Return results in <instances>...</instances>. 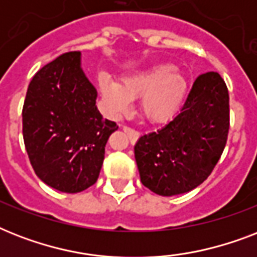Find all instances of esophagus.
Listing matches in <instances>:
<instances>
[{"label":"esophagus","mask_w":257,"mask_h":257,"mask_svg":"<svg viewBox=\"0 0 257 257\" xmlns=\"http://www.w3.org/2000/svg\"><path fill=\"white\" fill-rule=\"evenodd\" d=\"M122 131L126 133V136L129 137L131 143H136V140L139 139V136H140V133L137 132V131H135V129L129 128V126H122Z\"/></svg>","instance_id":"obj_1"}]
</instances>
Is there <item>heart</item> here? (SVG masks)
<instances>
[{
    "mask_svg": "<svg viewBox=\"0 0 257 257\" xmlns=\"http://www.w3.org/2000/svg\"><path fill=\"white\" fill-rule=\"evenodd\" d=\"M100 89L112 116H120L131 106L132 98L141 97L143 116L153 124L172 120L183 106L188 80L172 64H159L129 74L117 82L101 74Z\"/></svg>",
    "mask_w": 257,
    "mask_h": 257,
    "instance_id": "heart-1",
    "label": "heart"
}]
</instances>
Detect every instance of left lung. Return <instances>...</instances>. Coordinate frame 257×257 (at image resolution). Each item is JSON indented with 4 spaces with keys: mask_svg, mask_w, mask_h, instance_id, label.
Returning <instances> with one entry per match:
<instances>
[{
    "mask_svg": "<svg viewBox=\"0 0 257 257\" xmlns=\"http://www.w3.org/2000/svg\"><path fill=\"white\" fill-rule=\"evenodd\" d=\"M229 94L219 73L200 74L177 116L135 145L141 183L160 196L199 187L227 144Z\"/></svg>",
    "mask_w": 257,
    "mask_h": 257,
    "instance_id": "obj_1",
    "label": "left lung"
}]
</instances>
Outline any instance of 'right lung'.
Segmentation results:
<instances>
[{
  "label": "right lung",
  "mask_w": 257,
  "mask_h": 257,
  "mask_svg": "<svg viewBox=\"0 0 257 257\" xmlns=\"http://www.w3.org/2000/svg\"><path fill=\"white\" fill-rule=\"evenodd\" d=\"M97 90L69 52L34 74L22 108V135L36 175L60 192L77 193L96 183L105 145L117 131L96 106Z\"/></svg>",
  "instance_id": "add662e5"
}]
</instances>
